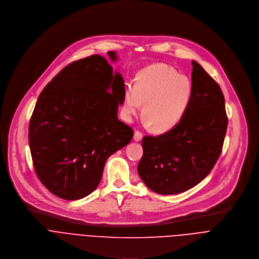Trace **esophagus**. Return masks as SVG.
Listing matches in <instances>:
<instances>
[{
    "instance_id": "esophagus-1",
    "label": "esophagus",
    "mask_w": 259,
    "mask_h": 259,
    "mask_svg": "<svg viewBox=\"0 0 259 259\" xmlns=\"http://www.w3.org/2000/svg\"><path fill=\"white\" fill-rule=\"evenodd\" d=\"M142 138H143V134L141 132H139V131H136L135 135H134V140L136 142H140L142 140Z\"/></svg>"
}]
</instances>
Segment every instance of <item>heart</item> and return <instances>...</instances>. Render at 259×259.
Here are the masks:
<instances>
[{
    "label": "heart",
    "instance_id": "1",
    "mask_svg": "<svg viewBox=\"0 0 259 259\" xmlns=\"http://www.w3.org/2000/svg\"><path fill=\"white\" fill-rule=\"evenodd\" d=\"M192 82L186 75L162 63L138 72L134 88L124 92L122 112L131 120L144 104V115L153 128L164 132L175 126L186 113L192 98Z\"/></svg>",
    "mask_w": 259,
    "mask_h": 259
}]
</instances>
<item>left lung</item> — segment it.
<instances>
[{
  "mask_svg": "<svg viewBox=\"0 0 259 259\" xmlns=\"http://www.w3.org/2000/svg\"><path fill=\"white\" fill-rule=\"evenodd\" d=\"M192 64L193 93L186 113L167 133L146 136L142 142L139 176L149 189L161 195L185 192L207 177L227 133L222 89L199 63Z\"/></svg>",
  "mask_w": 259,
  "mask_h": 259,
  "instance_id": "obj_1",
  "label": "left lung"
}]
</instances>
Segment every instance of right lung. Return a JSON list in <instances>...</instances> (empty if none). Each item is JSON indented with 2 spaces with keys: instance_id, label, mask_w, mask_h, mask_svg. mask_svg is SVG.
Instances as JSON below:
<instances>
[{
  "instance_id": "1",
  "label": "right lung",
  "mask_w": 259,
  "mask_h": 259,
  "mask_svg": "<svg viewBox=\"0 0 259 259\" xmlns=\"http://www.w3.org/2000/svg\"><path fill=\"white\" fill-rule=\"evenodd\" d=\"M109 58L117 60L115 52ZM124 81L100 55L64 67L41 91L29 127L35 174L55 196L78 200L98 187L109 156L133 139L117 118Z\"/></svg>"
}]
</instances>
